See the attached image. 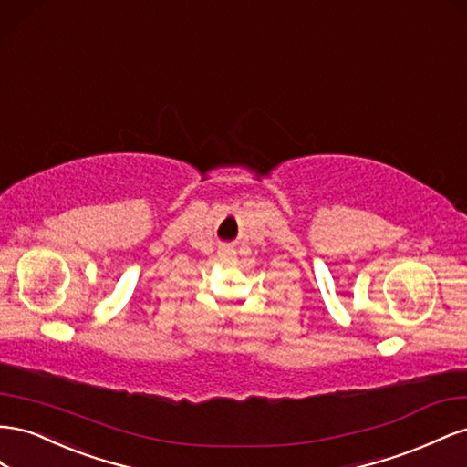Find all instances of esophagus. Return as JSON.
I'll list each match as a JSON object with an SVG mask.
<instances>
[{
	"label": "esophagus",
	"mask_w": 467,
	"mask_h": 467,
	"mask_svg": "<svg viewBox=\"0 0 467 467\" xmlns=\"http://www.w3.org/2000/svg\"><path fill=\"white\" fill-rule=\"evenodd\" d=\"M219 258H221L223 262H233V260H234V252H233L231 248H221V250H219Z\"/></svg>",
	"instance_id": "1"
}]
</instances>
